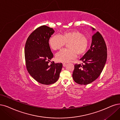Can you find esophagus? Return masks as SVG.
I'll return each mask as SVG.
<instances>
[{"label":"esophagus","instance_id":"1","mask_svg":"<svg viewBox=\"0 0 120 120\" xmlns=\"http://www.w3.org/2000/svg\"><path fill=\"white\" fill-rule=\"evenodd\" d=\"M66 65V64H65V63L63 64V66L64 67H65Z\"/></svg>","mask_w":120,"mask_h":120}]
</instances>
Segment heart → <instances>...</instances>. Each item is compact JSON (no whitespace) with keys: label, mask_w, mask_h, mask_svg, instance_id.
Instances as JSON below:
<instances>
[{"label":"heart","mask_w":120,"mask_h":120,"mask_svg":"<svg viewBox=\"0 0 120 120\" xmlns=\"http://www.w3.org/2000/svg\"><path fill=\"white\" fill-rule=\"evenodd\" d=\"M68 43L69 49H64L56 55L57 61L68 63L74 59L76 54L79 56L84 55L87 52L89 42L82 32L77 30L65 31L60 35H52L49 39V44L54 50L61 49Z\"/></svg>","instance_id":"b5f03b06"}]
</instances>
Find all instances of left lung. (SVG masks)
Here are the masks:
<instances>
[{
	"instance_id": "obj_1",
	"label": "left lung",
	"mask_w": 120,
	"mask_h": 120,
	"mask_svg": "<svg viewBox=\"0 0 120 120\" xmlns=\"http://www.w3.org/2000/svg\"><path fill=\"white\" fill-rule=\"evenodd\" d=\"M107 56V47L103 37L99 32H94L90 49L80 59L84 64L74 65L72 77L75 82L88 85L96 80L102 72Z\"/></svg>"
}]
</instances>
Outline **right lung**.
<instances>
[{"instance_id": "add662e5", "label": "right lung", "mask_w": 120, "mask_h": 120, "mask_svg": "<svg viewBox=\"0 0 120 120\" xmlns=\"http://www.w3.org/2000/svg\"><path fill=\"white\" fill-rule=\"evenodd\" d=\"M55 31L42 26L33 31L26 43L25 56L26 69L32 77L44 85L54 84L58 80L63 68L61 63L48 64L53 57L49 40Z\"/></svg>"}]
</instances>
